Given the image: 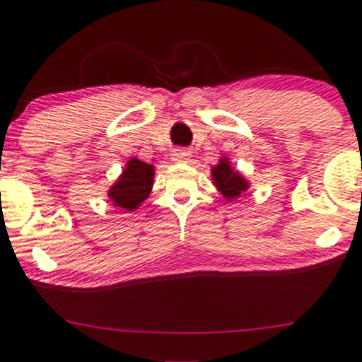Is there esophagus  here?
<instances>
[{
    "label": "esophagus",
    "instance_id": "esophagus-1",
    "mask_svg": "<svg viewBox=\"0 0 362 362\" xmlns=\"http://www.w3.org/2000/svg\"><path fill=\"white\" fill-rule=\"evenodd\" d=\"M190 160V153L187 149H177L173 151L172 161L173 163H187Z\"/></svg>",
    "mask_w": 362,
    "mask_h": 362
}]
</instances>
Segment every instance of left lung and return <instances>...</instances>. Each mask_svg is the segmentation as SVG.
Here are the masks:
<instances>
[{
    "mask_svg": "<svg viewBox=\"0 0 362 362\" xmlns=\"http://www.w3.org/2000/svg\"><path fill=\"white\" fill-rule=\"evenodd\" d=\"M211 180L218 192L226 201H235L237 197H240L245 190L251 187V182L232 165L226 154H223L218 165H214L211 168Z\"/></svg>",
    "mask_w": 362,
    "mask_h": 362,
    "instance_id": "obj_1",
    "label": "left lung"
}]
</instances>
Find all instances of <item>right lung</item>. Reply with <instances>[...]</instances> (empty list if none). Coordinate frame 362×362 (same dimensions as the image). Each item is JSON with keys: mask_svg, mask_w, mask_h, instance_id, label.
<instances>
[{"mask_svg": "<svg viewBox=\"0 0 362 362\" xmlns=\"http://www.w3.org/2000/svg\"><path fill=\"white\" fill-rule=\"evenodd\" d=\"M154 165L129 158L123 166L122 173L108 189L106 196L113 202L115 208H120L125 213L136 211L139 206L149 197L154 184Z\"/></svg>", "mask_w": 362, "mask_h": 362, "instance_id": "right-lung-1", "label": "right lung"}]
</instances>
